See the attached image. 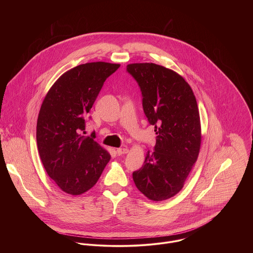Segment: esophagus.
I'll return each mask as SVG.
<instances>
[{
    "label": "esophagus",
    "instance_id": "obj_1",
    "mask_svg": "<svg viewBox=\"0 0 253 253\" xmlns=\"http://www.w3.org/2000/svg\"><path fill=\"white\" fill-rule=\"evenodd\" d=\"M117 153H118L119 156H121V155L128 153V149L127 148H118L117 149Z\"/></svg>",
    "mask_w": 253,
    "mask_h": 253
}]
</instances>
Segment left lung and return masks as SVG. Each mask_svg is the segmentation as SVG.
Returning <instances> with one entry per match:
<instances>
[{
	"label": "left lung",
	"mask_w": 253,
	"mask_h": 253,
	"mask_svg": "<svg viewBox=\"0 0 253 253\" xmlns=\"http://www.w3.org/2000/svg\"><path fill=\"white\" fill-rule=\"evenodd\" d=\"M142 93V106L157 134L153 152L132 173L137 189L161 202L175 196L184 186L200 153V113L189 84L170 69L155 63L126 66Z\"/></svg>",
	"instance_id": "left-lung-1"
}]
</instances>
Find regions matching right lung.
<instances>
[{
  "label": "right lung",
  "mask_w": 253,
  "mask_h": 253,
  "mask_svg": "<svg viewBox=\"0 0 253 253\" xmlns=\"http://www.w3.org/2000/svg\"><path fill=\"white\" fill-rule=\"evenodd\" d=\"M120 64L90 62L64 73L46 93L37 121V146L48 176L65 193L78 196L92 188L111 156L84 136V117L104 82Z\"/></svg>",
  "instance_id": "1"
}]
</instances>
